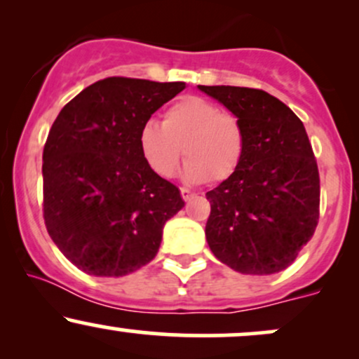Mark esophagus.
I'll return each mask as SVG.
<instances>
[{"instance_id": "1", "label": "esophagus", "mask_w": 359, "mask_h": 359, "mask_svg": "<svg viewBox=\"0 0 359 359\" xmlns=\"http://www.w3.org/2000/svg\"><path fill=\"white\" fill-rule=\"evenodd\" d=\"M180 196H182V199H184V201H191L192 197L196 196V194H194L192 191H189V189L180 187Z\"/></svg>"}]
</instances>
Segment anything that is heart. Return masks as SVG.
Here are the masks:
<instances>
[{
  "mask_svg": "<svg viewBox=\"0 0 359 359\" xmlns=\"http://www.w3.org/2000/svg\"><path fill=\"white\" fill-rule=\"evenodd\" d=\"M138 147L147 165L158 177L175 174L180 158L191 182L229 179L238 170L246 151V133L236 114L221 111L216 102L201 96H184L163 113L162 125L143 123Z\"/></svg>",
  "mask_w": 359,
  "mask_h": 359,
  "instance_id": "b5f03b06",
  "label": "heart"
}]
</instances>
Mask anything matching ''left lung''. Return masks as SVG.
I'll return each instance as SVG.
<instances>
[{"label":"left lung","instance_id":"obj_1","mask_svg":"<svg viewBox=\"0 0 359 359\" xmlns=\"http://www.w3.org/2000/svg\"><path fill=\"white\" fill-rule=\"evenodd\" d=\"M199 89L236 114L246 133L240 168L205 194L209 248L240 273H278L294 263L319 222V170L306 128L262 89Z\"/></svg>","mask_w":359,"mask_h":359}]
</instances>
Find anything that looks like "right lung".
Segmentation results:
<instances>
[{"instance_id": "obj_1", "label": "right lung", "mask_w": 359, "mask_h": 359, "mask_svg": "<svg viewBox=\"0 0 359 359\" xmlns=\"http://www.w3.org/2000/svg\"><path fill=\"white\" fill-rule=\"evenodd\" d=\"M185 82L106 77L62 108L43 147V219L64 257L94 277L155 258L179 189L147 165L138 133Z\"/></svg>"}]
</instances>
